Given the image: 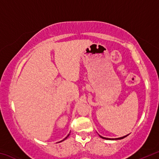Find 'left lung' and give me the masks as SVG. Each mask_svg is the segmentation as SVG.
Masks as SVG:
<instances>
[{
	"mask_svg": "<svg viewBox=\"0 0 159 159\" xmlns=\"http://www.w3.org/2000/svg\"><path fill=\"white\" fill-rule=\"evenodd\" d=\"M128 135H126V136H124V137H122V138H115V139H111V138H103V137H102V136H100L99 135V137H100V138H102V139H112V140H114V139H123V138H125V137H127Z\"/></svg>",
	"mask_w": 159,
	"mask_h": 159,
	"instance_id": "obj_1",
	"label": "left lung"
}]
</instances>
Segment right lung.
<instances>
[{"label": "right lung", "instance_id": "right-lung-1", "mask_svg": "<svg viewBox=\"0 0 159 159\" xmlns=\"http://www.w3.org/2000/svg\"><path fill=\"white\" fill-rule=\"evenodd\" d=\"M69 134H70V133H69V134H68V135H67V136H66V138H64V139H63V140H61V142H62V141H64V139H66V138H68V137H69Z\"/></svg>", "mask_w": 159, "mask_h": 159}]
</instances>
